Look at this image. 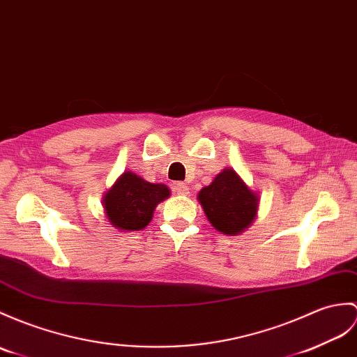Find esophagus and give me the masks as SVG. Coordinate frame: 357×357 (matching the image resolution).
<instances>
[{"label":"esophagus","instance_id":"1","mask_svg":"<svg viewBox=\"0 0 357 357\" xmlns=\"http://www.w3.org/2000/svg\"><path fill=\"white\" fill-rule=\"evenodd\" d=\"M173 190H175V192L181 196L188 195V187L185 184H182V182H176V184L173 185Z\"/></svg>","mask_w":357,"mask_h":357}]
</instances>
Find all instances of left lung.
<instances>
[{"label": "left lung", "instance_id": "8db88e82", "mask_svg": "<svg viewBox=\"0 0 357 357\" xmlns=\"http://www.w3.org/2000/svg\"><path fill=\"white\" fill-rule=\"evenodd\" d=\"M197 201L214 229L237 236L255 220L260 197L234 169L227 167L197 193Z\"/></svg>", "mask_w": 357, "mask_h": 357}]
</instances>
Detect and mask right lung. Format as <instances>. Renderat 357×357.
Listing matches in <instances>:
<instances>
[{
    "instance_id": "1",
    "label": "right lung",
    "mask_w": 357,
    "mask_h": 357,
    "mask_svg": "<svg viewBox=\"0 0 357 357\" xmlns=\"http://www.w3.org/2000/svg\"><path fill=\"white\" fill-rule=\"evenodd\" d=\"M170 196L164 184H153L134 172H124L103 195L105 216L123 233L144 229L153 218L156 205Z\"/></svg>"
}]
</instances>
